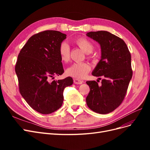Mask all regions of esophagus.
<instances>
[{
	"label": "esophagus",
	"mask_w": 150,
	"mask_h": 150,
	"mask_svg": "<svg viewBox=\"0 0 150 150\" xmlns=\"http://www.w3.org/2000/svg\"><path fill=\"white\" fill-rule=\"evenodd\" d=\"M73 81H74V84H81L83 83V81H81L80 79H78L75 78V79H73Z\"/></svg>",
	"instance_id": "esophagus-1"
}]
</instances>
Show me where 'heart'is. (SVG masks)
Returning <instances> with one entry per match:
<instances>
[{
	"mask_svg": "<svg viewBox=\"0 0 150 150\" xmlns=\"http://www.w3.org/2000/svg\"><path fill=\"white\" fill-rule=\"evenodd\" d=\"M74 42L84 52L89 54L94 50V46L91 41L86 38L75 39ZM59 54L62 62H66L70 59V47L66 42H62L59 46ZM90 56L88 55V57ZM91 65L88 62H75L67 68L66 72L69 76L76 79H83L91 71Z\"/></svg>",
	"mask_w": 150,
	"mask_h": 150,
	"instance_id": "b5f03b06",
	"label": "heart"
}]
</instances>
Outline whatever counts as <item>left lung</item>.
<instances>
[{
  "instance_id": "1",
  "label": "left lung",
  "mask_w": 150,
  "mask_h": 150,
  "mask_svg": "<svg viewBox=\"0 0 150 150\" xmlns=\"http://www.w3.org/2000/svg\"><path fill=\"white\" fill-rule=\"evenodd\" d=\"M86 35L100 44L101 59L92 74L103 77L99 86L95 81L86 82L90 88L86 103L92 111L108 114L118 107L126 96L133 76L131 54L123 40L108 31Z\"/></svg>"
}]
</instances>
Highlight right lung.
Instances as JSON below:
<instances>
[{"mask_svg":"<svg viewBox=\"0 0 150 150\" xmlns=\"http://www.w3.org/2000/svg\"><path fill=\"white\" fill-rule=\"evenodd\" d=\"M66 34L57 30H44L29 39L18 55L15 71L22 96L29 105L47 115L62 106L63 92L73 83L71 77L53 80L64 73L59 46Z\"/></svg>","mask_w":150,"mask_h":150,"instance_id":"add662e5","label":"right lung"}]
</instances>
